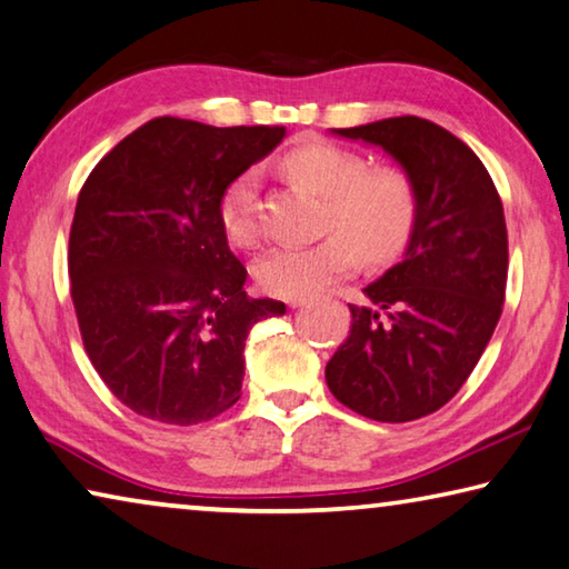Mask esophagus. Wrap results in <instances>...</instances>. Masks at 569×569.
Masks as SVG:
<instances>
[{"mask_svg": "<svg viewBox=\"0 0 569 569\" xmlns=\"http://www.w3.org/2000/svg\"><path fill=\"white\" fill-rule=\"evenodd\" d=\"M307 300H305V297H295V300H290V305L292 307H300V305H305Z\"/></svg>", "mask_w": 569, "mask_h": 569, "instance_id": "34e87169", "label": "esophagus"}]
</instances>
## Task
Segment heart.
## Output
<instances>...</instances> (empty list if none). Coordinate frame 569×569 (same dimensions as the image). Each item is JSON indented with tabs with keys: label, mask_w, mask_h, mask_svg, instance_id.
Here are the masks:
<instances>
[{
	"label": "heart",
	"mask_w": 569,
	"mask_h": 569,
	"mask_svg": "<svg viewBox=\"0 0 569 569\" xmlns=\"http://www.w3.org/2000/svg\"><path fill=\"white\" fill-rule=\"evenodd\" d=\"M297 181L328 197L325 229L315 244H284L257 262V282L274 297H310L350 274L360 262H388L413 239L421 197L411 173L400 166H376L350 148L328 141L305 143L284 158ZM259 176L254 169L239 173L219 203L221 227L239 247L259 234L257 217Z\"/></svg>",
	"instance_id": "heart-1"
}]
</instances>
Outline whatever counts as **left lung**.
Masks as SVG:
<instances>
[{
    "label": "left lung",
    "instance_id": "left-lung-1",
    "mask_svg": "<svg viewBox=\"0 0 569 569\" xmlns=\"http://www.w3.org/2000/svg\"><path fill=\"white\" fill-rule=\"evenodd\" d=\"M335 133L376 143L411 173L421 213L403 262L350 307L348 338L325 380L372 421L406 423L459 393L501 318L509 241L505 207L479 156L426 118L400 116Z\"/></svg>",
    "mask_w": 569,
    "mask_h": 569
}]
</instances>
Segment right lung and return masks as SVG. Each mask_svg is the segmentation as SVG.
<instances>
[{"instance_id": "obj_1", "label": "right lung", "mask_w": 569, "mask_h": 569, "mask_svg": "<svg viewBox=\"0 0 569 569\" xmlns=\"http://www.w3.org/2000/svg\"><path fill=\"white\" fill-rule=\"evenodd\" d=\"M284 126L213 128L161 116L82 183L68 247L82 346L130 411L193 426L239 400L244 342L284 302L247 297L219 203Z\"/></svg>"}]
</instances>
